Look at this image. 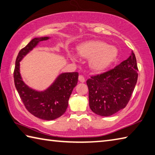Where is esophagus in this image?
<instances>
[{"label":"esophagus","mask_w":155,"mask_h":155,"mask_svg":"<svg viewBox=\"0 0 155 155\" xmlns=\"http://www.w3.org/2000/svg\"><path fill=\"white\" fill-rule=\"evenodd\" d=\"M78 81H79L81 83H84L85 81V78H84L83 76L79 75V77H78Z\"/></svg>","instance_id":"obj_1"}]
</instances>
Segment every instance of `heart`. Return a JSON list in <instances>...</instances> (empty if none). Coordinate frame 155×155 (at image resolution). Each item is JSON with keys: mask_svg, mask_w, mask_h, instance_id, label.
I'll return each instance as SVG.
<instances>
[{"mask_svg": "<svg viewBox=\"0 0 155 155\" xmlns=\"http://www.w3.org/2000/svg\"><path fill=\"white\" fill-rule=\"evenodd\" d=\"M78 56L89 60V66L93 72H102L104 71L117 58L118 51L115 46L110 45L99 40L88 41L78 45L77 47ZM72 61L77 60V56L69 55Z\"/></svg>", "mask_w": 155, "mask_h": 155, "instance_id": "1", "label": "heart"}]
</instances>
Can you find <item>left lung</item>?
<instances>
[{
    "mask_svg": "<svg viewBox=\"0 0 155 155\" xmlns=\"http://www.w3.org/2000/svg\"><path fill=\"white\" fill-rule=\"evenodd\" d=\"M137 71L136 56L131 51L114 68L87 79L91 110L100 116L109 117L124 108L136 85Z\"/></svg>",
    "mask_w": 155,
    "mask_h": 155,
    "instance_id": "1",
    "label": "left lung"
}]
</instances>
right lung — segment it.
Instances as JSON below:
<instances>
[{
  "mask_svg": "<svg viewBox=\"0 0 155 155\" xmlns=\"http://www.w3.org/2000/svg\"><path fill=\"white\" fill-rule=\"evenodd\" d=\"M48 39L49 36L35 38L19 51L16 58L13 77L17 91L28 112L39 119L50 120L58 119L66 112L70 95L78 82V73H61L51 85L43 91L32 89L22 81L19 62L39 42Z\"/></svg>",
  "mask_w": 155,
  "mask_h": 155,
  "instance_id": "obj_1",
  "label": "right lung"
}]
</instances>
